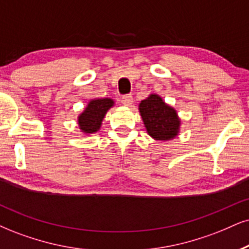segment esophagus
Masks as SVG:
<instances>
[{
  "label": "esophagus",
  "mask_w": 249,
  "mask_h": 249,
  "mask_svg": "<svg viewBox=\"0 0 249 249\" xmlns=\"http://www.w3.org/2000/svg\"><path fill=\"white\" fill-rule=\"evenodd\" d=\"M121 103L124 104V106H130L133 104V96L130 94H125V96H122Z\"/></svg>",
  "instance_id": "obj_1"
}]
</instances>
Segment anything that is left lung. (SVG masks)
Returning a JSON list of instances; mask_svg holds the SVG:
<instances>
[{"label": "left lung", "instance_id": "1", "mask_svg": "<svg viewBox=\"0 0 249 249\" xmlns=\"http://www.w3.org/2000/svg\"><path fill=\"white\" fill-rule=\"evenodd\" d=\"M140 113L146 131L152 139L168 141L178 135L180 120L176 109L166 105L157 94H150L141 101Z\"/></svg>", "mask_w": 249, "mask_h": 249}]
</instances>
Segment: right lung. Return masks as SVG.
Instances as JSON below:
<instances>
[{"label": "right lung", "mask_w": 249, "mask_h": 249, "mask_svg": "<svg viewBox=\"0 0 249 249\" xmlns=\"http://www.w3.org/2000/svg\"><path fill=\"white\" fill-rule=\"evenodd\" d=\"M114 101L108 98L105 99H94L88 104L87 108L78 116V124L85 134H92L99 130L104 116Z\"/></svg>", "instance_id": "obj_1"}]
</instances>
